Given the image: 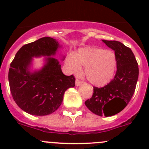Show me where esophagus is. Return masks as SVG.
<instances>
[{"label": "esophagus", "instance_id": "esophagus-1", "mask_svg": "<svg viewBox=\"0 0 149 149\" xmlns=\"http://www.w3.org/2000/svg\"><path fill=\"white\" fill-rule=\"evenodd\" d=\"M81 84H82V83H81V81H79L78 79H76V83H75L76 86H81Z\"/></svg>", "mask_w": 149, "mask_h": 149}]
</instances>
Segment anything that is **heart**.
<instances>
[{
	"instance_id": "1",
	"label": "heart",
	"mask_w": 149,
	"mask_h": 149,
	"mask_svg": "<svg viewBox=\"0 0 149 149\" xmlns=\"http://www.w3.org/2000/svg\"><path fill=\"white\" fill-rule=\"evenodd\" d=\"M65 63L72 73L81 72L85 67L84 74L93 86H104L111 82L117 67L116 55L110 51L100 48L85 47L77 50L65 59Z\"/></svg>"
}]
</instances>
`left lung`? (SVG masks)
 I'll return each mask as SVG.
<instances>
[{"label":"left lung","instance_id":"1","mask_svg":"<svg viewBox=\"0 0 149 149\" xmlns=\"http://www.w3.org/2000/svg\"><path fill=\"white\" fill-rule=\"evenodd\" d=\"M115 51L117 71L114 78L104 87H94L93 96L85 105L100 116H112L122 111L131 101L139 76V68L131 50L118 41L102 40Z\"/></svg>","mask_w":149,"mask_h":149}]
</instances>
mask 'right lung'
Wrapping results in <instances>:
<instances>
[{
    "label": "right lung",
    "instance_id": "right-lung-1",
    "mask_svg": "<svg viewBox=\"0 0 149 149\" xmlns=\"http://www.w3.org/2000/svg\"><path fill=\"white\" fill-rule=\"evenodd\" d=\"M61 48L53 38H41L22 46L10 64L8 79L12 95L17 105L27 113H53L61 105L65 91L75 86L74 77L65 75L59 60L54 57ZM42 56V68L33 70L34 57Z\"/></svg>",
    "mask_w": 149,
    "mask_h": 149
}]
</instances>
